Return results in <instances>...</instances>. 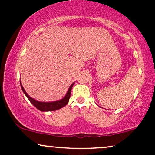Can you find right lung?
I'll return each mask as SVG.
<instances>
[{
	"instance_id": "obj_1",
	"label": "right lung",
	"mask_w": 155,
	"mask_h": 155,
	"mask_svg": "<svg viewBox=\"0 0 155 155\" xmlns=\"http://www.w3.org/2000/svg\"><path fill=\"white\" fill-rule=\"evenodd\" d=\"M74 83H73L71 85L70 87L68 89V90L66 95H65V96L63 99H61V100H59V101H54V102H40V101L35 100V99L32 98L31 97H30V96L28 95V94L25 92V89L23 88L21 82H20V86L23 92L25 93V95H26V97H28V100L30 101V102H31L35 108H38V109L40 110L41 111H56V110L60 109V108H63L65 106H66L67 104L69 101V98H70L71 97V89L73 87V86H74Z\"/></svg>"
}]
</instances>
